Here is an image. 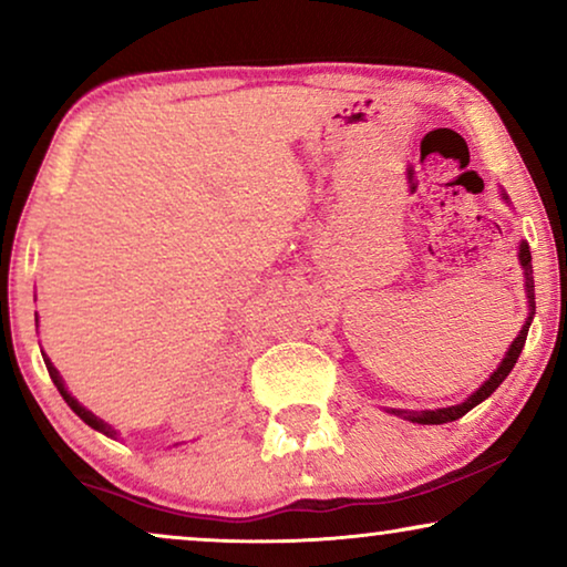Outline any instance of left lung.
<instances>
[{
    "instance_id": "obj_1",
    "label": "left lung",
    "mask_w": 567,
    "mask_h": 567,
    "mask_svg": "<svg viewBox=\"0 0 567 567\" xmlns=\"http://www.w3.org/2000/svg\"><path fill=\"white\" fill-rule=\"evenodd\" d=\"M501 198L506 200V204H508V196H506V190H501ZM518 262H522V270H524V289H526V305H529V317H526L524 328L518 330V336L514 338V343L508 346V351H506V355H503V359H501L498 369H495L493 374L487 377L485 382L480 384L477 390L470 394L467 400L460 402V405L436 408V410H402V408H390V410H386V413L398 415V417H402V421H410V423H421V425H441V423H452V421H456V417H462L464 413H470L472 408L480 405V402L487 400V398H491V394H493L495 390H498L503 379H506V377L511 374V369L516 367L518 355H522V348H524V343H526V336H529V324H532V320H534V278H532V252H529V245H526L524 239H522V245H518Z\"/></svg>"
}]
</instances>
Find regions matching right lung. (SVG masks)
<instances>
[{
  "instance_id": "add662e5",
  "label": "right lung",
  "mask_w": 567,
  "mask_h": 567,
  "mask_svg": "<svg viewBox=\"0 0 567 567\" xmlns=\"http://www.w3.org/2000/svg\"><path fill=\"white\" fill-rule=\"evenodd\" d=\"M43 361H45V369H49V374H51V379H53V384H56V390L61 392V398H64V400H66V405H69V408H72V410H74V413H76V415H80V417H82V421L90 425V429H95V431H100V433H105V436H111V439H115V436H118V431H115L111 423L100 421V417H97L95 413H92V410H87V408H84V405H80V400H74V398H72V392H69V390H66V384H64V379H61V374H59V369H56V367H53V363H51V359H49V355H45V353H43Z\"/></svg>"
}]
</instances>
